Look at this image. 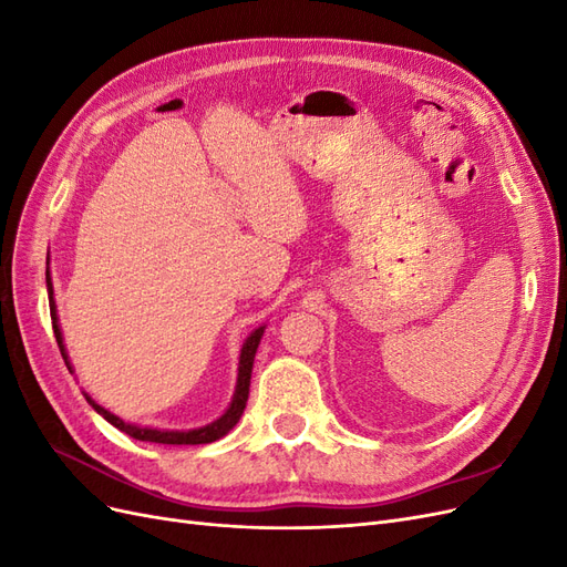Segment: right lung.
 Segmentation results:
<instances>
[{
    "mask_svg": "<svg viewBox=\"0 0 567 567\" xmlns=\"http://www.w3.org/2000/svg\"><path fill=\"white\" fill-rule=\"evenodd\" d=\"M47 290H49V310H51V323H54V336L59 342V350L65 367L71 369V362H68V354H65V346H63V336H61V326H59V317H56V302H54V286H51V277H49V269H47ZM265 333V326L260 329H255L248 340L244 342L241 348V357H238V379H236V392H234V400L229 404V409L221 414L217 421L203 425V427H194V431H156V427H140V425H132L125 423L120 416L111 414L109 409H104L101 404H96L90 394H84L87 402L94 406L96 414L104 416L111 425H115L117 431L127 433L134 440H142V442H158V444H208L215 442L219 437H225L231 427L241 419L246 402H248V392H250V373H252V362H255V352L257 346H260V338Z\"/></svg>",
    "mask_w": 567,
    "mask_h": 567,
    "instance_id": "right-lung-1",
    "label": "right lung"
}]
</instances>
